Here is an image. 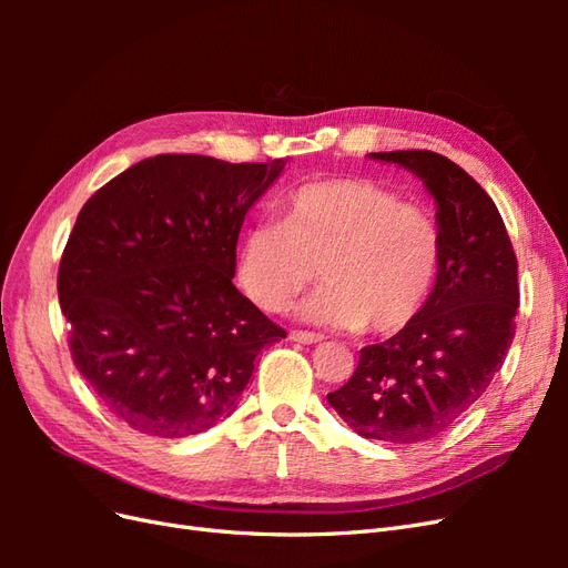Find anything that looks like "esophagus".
<instances>
[{"label": "esophagus", "mask_w": 568, "mask_h": 568, "mask_svg": "<svg viewBox=\"0 0 568 568\" xmlns=\"http://www.w3.org/2000/svg\"><path fill=\"white\" fill-rule=\"evenodd\" d=\"M288 338L291 341H296V343H317V341H322L324 336L322 334H317V332H303V329H294L288 334Z\"/></svg>", "instance_id": "obj_1"}]
</instances>
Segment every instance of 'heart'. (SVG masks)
<instances>
[{
    "mask_svg": "<svg viewBox=\"0 0 568 568\" xmlns=\"http://www.w3.org/2000/svg\"><path fill=\"white\" fill-rule=\"evenodd\" d=\"M280 220L251 225L239 244L236 280L265 313H282L317 277L307 315L338 329L395 334L432 298L443 234L419 203L365 178H322L291 186Z\"/></svg>",
    "mask_w": 568,
    "mask_h": 568,
    "instance_id": "b5f03b06",
    "label": "heart"
}]
</instances>
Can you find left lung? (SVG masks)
<instances>
[{
    "instance_id": "obj_1",
    "label": "left lung",
    "mask_w": 568,
    "mask_h": 568,
    "mask_svg": "<svg viewBox=\"0 0 568 568\" xmlns=\"http://www.w3.org/2000/svg\"><path fill=\"white\" fill-rule=\"evenodd\" d=\"M398 163L434 194L440 277L422 315L359 351L355 374L326 400L353 432L393 445L434 438L486 393L517 329V255L497 205L436 151L369 153Z\"/></svg>"
}]
</instances>
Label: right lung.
I'll return each mask as SVG.
<instances>
[{
	"label": "right lung",
	"instance_id": "right-lung-1",
	"mask_svg": "<svg viewBox=\"0 0 568 568\" xmlns=\"http://www.w3.org/2000/svg\"><path fill=\"white\" fill-rule=\"evenodd\" d=\"M282 168L161 153L78 213L57 282L68 348L134 432H209L234 412L257 353L286 338L232 284L244 215Z\"/></svg>",
	"mask_w": 568,
	"mask_h": 568
}]
</instances>
